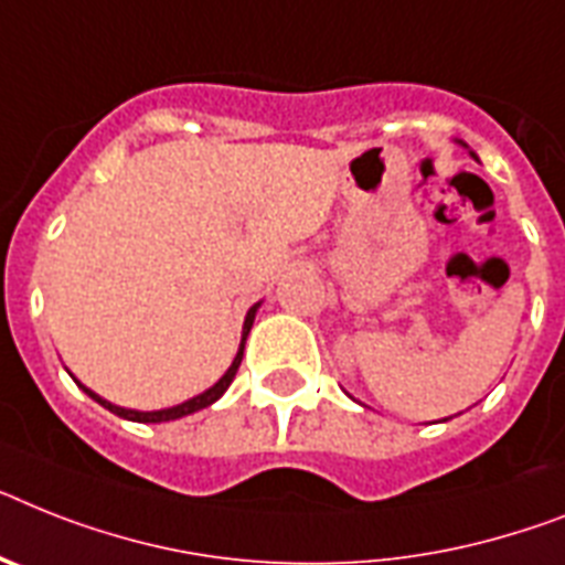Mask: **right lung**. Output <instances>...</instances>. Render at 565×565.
Returning <instances> with one entry per match:
<instances>
[{
    "label": "right lung",
    "instance_id": "right-lung-1",
    "mask_svg": "<svg viewBox=\"0 0 565 565\" xmlns=\"http://www.w3.org/2000/svg\"><path fill=\"white\" fill-rule=\"evenodd\" d=\"M256 309H259V302H256L254 309L248 311V317H245V326H242V343H239V352H236V358H233L231 363V370L225 372V375L218 377V384H213L207 390V393L202 395H195V398L184 401V404H179V407H170V409H156V413H138V409H124V407H115V404H109V401H104L100 395H95L92 390H86V395H92V398L97 401V404H104L106 409H111L115 416L120 418H129V422H141V424H158V422H172V418H181V416H190V413H195V409H204L210 407L213 401H218L222 395H225V390L231 386V381L236 377V370H239V363H242V352H245V338H248L250 332V326H254V315Z\"/></svg>",
    "mask_w": 565,
    "mask_h": 565
}]
</instances>
